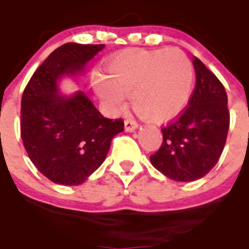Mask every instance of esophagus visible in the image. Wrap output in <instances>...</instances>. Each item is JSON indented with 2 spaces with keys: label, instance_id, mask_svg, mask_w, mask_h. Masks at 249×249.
I'll use <instances>...</instances> for the list:
<instances>
[{
  "label": "esophagus",
  "instance_id": "34e87169",
  "mask_svg": "<svg viewBox=\"0 0 249 249\" xmlns=\"http://www.w3.org/2000/svg\"><path fill=\"white\" fill-rule=\"evenodd\" d=\"M136 127H138V122L134 121V119H126L124 121V130L128 131V132L134 131Z\"/></svg>",
  "mask_w": 249,
  "mask_h": 249
}]
</instances>
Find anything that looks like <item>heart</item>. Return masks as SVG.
Masks as SVG:
<instances>
[{
    "instance_id": "heart-1",
    "label": "heart",
    "mask_w": 249,
    "mask_h": 249,
    "mask_svg": "<svg viewBox=\"0 0 249 249\" xmlns=\"http://www.w3.org/2000/svg\"><path fill=\"white\" fill-rule=\"evenodd\" d=\"M107 72L94 75L93 86L109 109L122 110L131 94L135 110L153 122L177 117L192 93L194 65L177 48L122 52L107 62Z\"/></svg>"
}]
</instances>
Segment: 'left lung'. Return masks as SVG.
I'll list each match as a JSON object with an SVG mask.
<instances>
[{"mask_svg":"<svg viewBox=\"0 0 249 249\" xmlns=\"http://www.w3.org/2000/svg\"><path fill=\"white\" fill-rule=\"evenodd\" d=\"M196 86L180 114L161 127L162 144L152 165L167 178L192 182L218 162L230 126L227 94L219 79L198 58L194 59Z\"/></svg>","mask_w":249,"mask_h":249,"instance_id":"1","label":"left lung"}]
</instances>
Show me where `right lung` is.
<instances>
[{
    "label": "right lung",
    "mask_w": 249,
    "mask_h": 249,
    "mask_svg": "<svg viewBox=\"0 0 249 249\" xmlns=\"http://www.w3.org/2000/svg\"><path fill=\"white\" fill-rule=\"evenodd\" d=\"M104 48L105 44H63L37 67L23 90V145L52 182H84L107 159L113 138L124 130L122 118H105L83 92L67 98L57 94L58 79L82 70Z\"/></svg>",
    "instance_id": "add662e5"
}]
</instances>
